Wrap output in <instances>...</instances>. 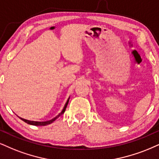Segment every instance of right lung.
<instances>
[{
    "mask_svg": "<svg viewBox=\"0 0 159 159\" xmlns=\"http://www.w3.org/2000/svg\"><path fill=\"white\" fill-rule=\"evenodd\" d=\"M69 99H70V97H68V100L66 101V104H65V105H64L63 108H62V111H61V112H60V113H59L58 115H57L56 116L54 117V118H53V119H51V120H48V121H29V120H27V119H23V118H21V117H19V116H18V117H19L20 119H21V120H23V121H25V123H27V124H29V125H35V126H46V125H48L51 124V123L54 122V121H55L57 119H58L59 117H60V116H62V114H63L65 111H66V107H67V105H68V101H69Z\"/></svg>",
    "mask_w": 159,
    "mask_h": 159,
    "instance_id": "right-lung-1",
    "label": "right lung"
}]
</instances>
